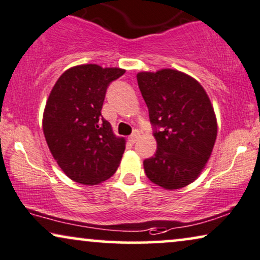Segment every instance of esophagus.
Masks as SVG:
<instances>
[{"label": "esophagus", "instance_id": "34e87169", "mask_svg": "<svg viewBox=\"0 0 260 260\" xmlns=\"http://www.w3.org/2000/svg\"><path fill=\"white\" fill-rule=\"evenodd\" d=\"M138 137H140V134H138L137 131H135L133 135H130V136H129V142L130 143H135L138 140Z\"/></svg>", "mask_w": 260, "mask_h": 260}]
</instances>
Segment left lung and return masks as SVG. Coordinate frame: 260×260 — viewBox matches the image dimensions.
I'll return each mask as SVG.
<instances>
[{
    "label": "left lung",
    "instance_id": "8db88e82",
    "mask_svg": "<svg viewBox=\"0 0 260 260\" xmlns=\"http://www.w3.org/2000/svg\"><path fill=\"white\" fill-rule=\"evenodd\" d=\"M137 82L155 129L157 149L143 161L151 183L166 190L187 186L200 177L214 149L217 120L207 92L175 69L141 72Z\"/></svg>",
    "mask_w": 260,
    "mask_h": 260
}]
</instances>
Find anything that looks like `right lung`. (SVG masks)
<instances>
[{
    "mask_svg": "<svg viewBox=\"0 0 260 260\" xmlns=\"http://www.w3.org/2000/svg\"><path fill=\"white\" fill-rule=\"evenodd\" d=\"M125 70L81 64L66 70L50 92L43 131L53 159L76 183L96 185L112 177L125 150L101 116L107 87Z\"/></svg>",
    "mask_w": 260,
    "mask_h": 260,
    "instance_id": "obj_1",
    "label": "right lung"
}]
</instances>
